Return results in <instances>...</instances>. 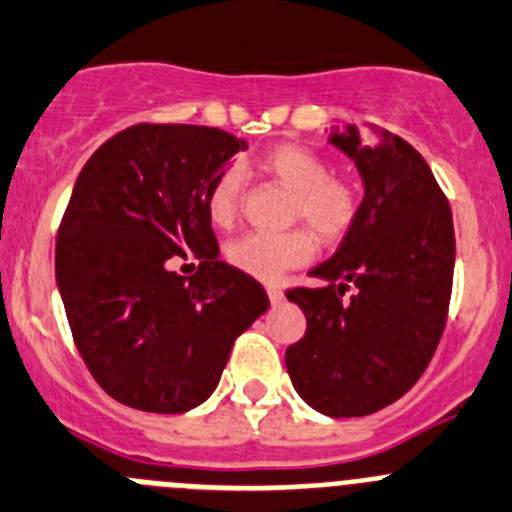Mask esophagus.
<instances>
[{"label":"esophagus","instance_id":"1","mask_svg":"<svg viewBox=\"0 0 512 512\" xmlns=\"http://www.w3.org/2000/svg\"><path fill=\"white\" fill-rule=\"evenodd\" d=\"M266 294H269L271 304H281V301H284V289H281V286H276V284L266 286Z\"/></svg>","mask_w":512,"mask_h":512}]
</instances>
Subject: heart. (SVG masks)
Returning a JSON list of instances; mask_svg holds the SVG:
<instances>
[{"instance_id":"b5f03b06","label":"heart","mask_w":512,"mask_h":512,"mask_svg":"<svg viewBox=\"0 0 512 512\" xmlns=\"http://www.w3.org/2000/svg\"><path fill=\"white\" fill-rule=\"evenodd\" d=\"M251 168L291 193L286 218L289 223H304L306 228L233 238L226 246V261L233 269L253 279L274 281L314 256V235L324 246H339L359 223L364 206L362 186L349 175L332 173L329 160L316 150L299 143H281L253 158ZM241 201V173L236 168L218 170L206 188V213L213 226L231 228L241 213Z\"/></svg>"}]
</instances>
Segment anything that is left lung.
Wrapping results in <instances>:
<instances>
[{"label": "left lung", "mask_w": 512, "mask_h": 512, "mask_svg": "<svg viewBox=\"0 0 512 512\" xmlns=\"http://www.w3.org/2000/svg\"><path fill=\"white\" fill-rule=\"evenodd\" d=\"M367 186L362 216L332 259L311 271L326 286H291L306 334L286 349L296 392L329 417L392 405L422 377L447 324L455 228L430 165L379 125L334 133ZM355 286L349 300L343 294Z\"/></svg>", "instance_id": "obj_1"}]
</instances>
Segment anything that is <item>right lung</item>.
Masks as SVG:
<instances>
[{"label": "right lung", "instance_id": "obj_1", "mask_svg": "<svg viewBox=\"0 0 512 512\" xmlns=\"http://www.w3.org/2000/svg\"><path fill=\"white\" fill-rule=\"evenodd\" d=\"M241 138L138 123L77 175L55 246L70 332L120 405L178 415L211 397L233 342L269 309L253 276L218 261L206 188ZM196 258L188 280L172 266ZM193 266V264H191Z\"/></svg>", "mask_w": 512, "mask_h": 512}]
</instances>
